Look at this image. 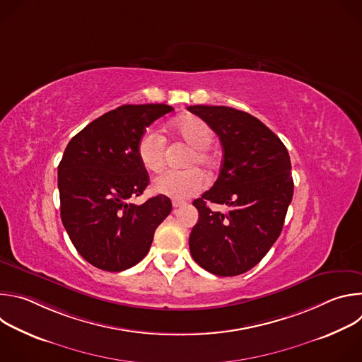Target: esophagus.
Here are the masks:
<instances>
[{"mask_svg":"<svg viewBox=\"0 0 362 362\" xmlns=\"http://www.w3.org/2000/svg\"><path fill=\"white\" fill-rule=\"evenodd\" d=\"M173 208L175 209H177V208H182V206H185L186 204V202H182V200H173Z\"/></svg>","mask_w":362,"mask_h":362,"instance_id":"1","label":"esophagus"}]
</instances>
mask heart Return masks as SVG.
<instances>
[{
    "label": "heart",
    "mask_w": 362,
    "mask_h": 362,
    "mask_svg": "<svg viewBox=\"0 0 362 362\" xmlns=\"http://www.w3.org/2000/svg\"><path fill=\"white\" fill-rule=\"evenodd\" d=\"M169 133L190 146L185 166L200 165L206 170L215 169L218 159L211 147L214 132L211 126L197 116L186 115L173 120ZM137 158L141 166L151 173H158L165 165V140L156 132L146 130L137 141ZM208 180L196 168L180 172H166L153 180V190L176 200L189 199L200 193Z\"/></svg>",
    "instance_id": "heart-1"
}]
</instances>
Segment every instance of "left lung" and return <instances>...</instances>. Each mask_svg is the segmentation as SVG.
<instances>
[{"mask_svg":"<svg viewBox=\"0 0 362 362\" xmlns=\"http://www.w3.org/2000/svg\"><path fill=\"white\" fill-rule=\"evenodd\" d=\"M187 110L219 136L223 160L211 190L193 202L199 221L189 247L208 272L235 276L261 262L272 247L293 194L291 159L285 144L261 120L226 106H190ZM228 204L214 213L207 202Z\"/></svg>","mask_w":362,"mask_h":362,"instance_id":"8db88e82","label":"left lung"}]
</instances>
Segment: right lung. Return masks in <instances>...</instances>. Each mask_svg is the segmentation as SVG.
Instances as JSON below:
<instances>
[{"instance_id": "1", "label": "right lung", "mask_w": 362, "mask_h": 362, "mask_svg": "<svg viewBox=\"0 0 362 362\" xmlns=\"http://www.w3.org/2000/svg\"><path fill=\"white\" fill-rule=\"evenodd\" d=\"M168 105H124L100 116L67 144L59 165L60 215L77 252L93 267L120 272L147 255L172 211L165 194L130 203L148 185L137 141Z\"/></svg>"}]
</instances>
